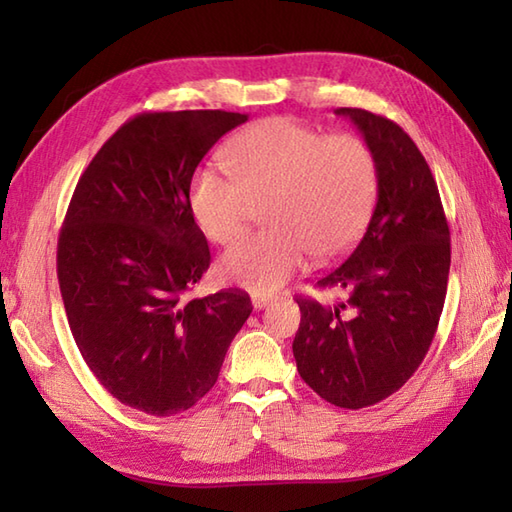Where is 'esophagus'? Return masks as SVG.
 <instances>
[{
  "label": "esophagus",
  "instance_id": "34e87169",
  "mask_svg": "<svg viewBox=\"0 0 512 512\" xmlns=\"http://www.w3.org/2000/svg\"><path fill=\"white\" fill-rule=\"evenodd\" d=\"M273 303V297H253V308L255 310H264L266 306Z\"/></svg>",
  "mask_w": 512,
  "mask_h": 512
}]
</instances>
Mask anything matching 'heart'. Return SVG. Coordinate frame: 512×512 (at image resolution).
<instances>
[{"mask_svg":"<svg viewBox=\"0 0 512 512\" xmlns=\"http://www.w3.org/2000/svg\"><path fill=\"white\" fill-rule=\"evenodd\" d=\"M233 176L200 167L189 206L215 244H233L255 206L266 204V233L250 235L222 255V279L255 295L275 292L317 259L347 253L367 226L378 193L372 149L358 136H325L295 118L275 116L239 132L226 147Z\"/></svg>","mask_w":512,"mask_h":512,"instance_id":"heart-1","label":"heart"}]
</instances>
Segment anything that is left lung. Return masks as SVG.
Returning <instances> with one entry per match:
<instances>
[{"instance_id":"left-lung-1","label":"left lung","mask_w":512,"mask_h":512,"mask_svg":"<svg viewBox=\"0 0 512 512\" xmlns=\"http://www.w3.org/2000/svg\"><path fill=\"white\" fill-rule=\"evenodd\" d=\"M363 134L378 167V198L361 242L319 288L347 299L321 306L299 297L292 343L301 378L343 409L394 394L427 356L447 297L451 235L436 178L405 129L358 107H339Z\"/></svg>"}]
</instances>
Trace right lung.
<instances>
[{
	"mask_svg": "<svg viewBox=\"0 0 512 512\" xmlns=\"http://www.w3.org/2000/svg\"><path fill=\"white\" fill-rule=\"evenodd\" d=\"M246 121L222 110L134 116L92 158L65 213L57 275L76 347L116 400L149 416L191 409L253 312L231 288L184 301L211 264L191 178Z\"/></svg>",
	"mask_w": 512,
	"mask_h": 512,
	"instance_id": "add662e5",
	"label": "right lung"
}]
</instances>
